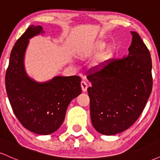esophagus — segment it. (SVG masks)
<instances>
[{"label": "esophagus", "instance_id": "34e87169", "mask_svg": "<svg viewBox=\"0 0 160 160\" xmlns=\"http://www.w3.org/2000/svg\"><path fill=\"white\" fill-rule=\"evenodd\" d=\"M81 88H82V90L83 92H86L87 90V88H88V85L87 83L85 81H82L81 82Z\"/></svg>", "mask_w": 160, "mask_h": 160}]
</instances>
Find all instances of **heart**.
I'll return each instance as SVG.
<instances>
[{"label":"heart","instance_id":"obj_1","mask_svg":"<svg viewBox=\"0 0 160 160\" xmlns=\"http://www.w3.org/2000/svg\"><path fill=\"white\" fill-rule=\"evenodd\" d=\"M105 47H106L105 43H104V42H98V43H97L93 47L92 51L94 52H99L102 50H103V49L105 48ZM113 50L111 48H108L106 49V50L104 52L103 54H102V58L103 61H107V60L111 59L112 57H113Z\"/></svg>","mask_w":160,"mask_h":160}]
</instances>
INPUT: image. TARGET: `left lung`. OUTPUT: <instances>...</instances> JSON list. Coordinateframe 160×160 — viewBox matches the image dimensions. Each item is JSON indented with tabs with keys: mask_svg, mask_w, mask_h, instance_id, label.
<instances>
[{
	"mask_svg": "<svg viewBox=\"0 0 160 160\" xmlns=\"http://www.w3.org/2000/svg\"><path fill=\"white\" fill-rule=\"evenodd\" d=\"M131 34L127 56L112 59L88 76L92 123L102 135H116L132 126L152 91L150 52L137 32Z\"/></svg>",
	"mask_w": 160,
	"mask_h": 160,
	"instance_id": "8db88e82",
	"label": "left lung"
}]
</instances>
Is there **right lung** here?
<instances>
[{
  "label": "right lung",
  "mask_w": 160,
  "mask_h": 160,
  "mask_svg": "<svg viewBox=\"0 0 160 160\" xmlns=\"http://www.w3.org/2000/svg\"><path fill=\"white\" fill-rule=\"evenodd\" d=\"M44 33L40 25H31L16 42L5 78L6 90L16 117L29 131L49 135L58 130L70 102L81 91L78 76H56L38 82L28 75L24 59L29 40Z\"/></svg>",
  "instance_id": "obj_1"
}]
</instances>
